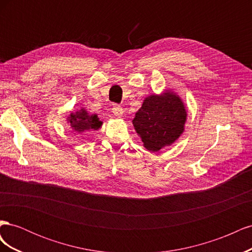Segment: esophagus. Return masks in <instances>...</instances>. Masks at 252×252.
<instances>
[{"mask_svg": "<svg viewBox=\"0 0 252 252\" xmlns=\"http://www.w3.org/2000/svg\"><path fill=\"white\" fill-rule=\"evenodd\" d=\"M112 112H113L114 116L118 117V118H120V117L123 116L124 110H123V108L121 107L120 105H114L113 107H112Z\"/></svg>", "mask_w": 252, "mask_h": 252, "instance_id": "34e87169", "label": "esophagus"}]
</instances>
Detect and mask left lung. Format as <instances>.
<instances>
[{"label":"left lung","mask_w":252,"mask_h":252,"mask_svg":"<svg viewBox=\"0 0 252 252\" xmlns=\"http://www.w3.org/2000/svg\"><path fill=\"white\" fill-rule=\"evenodd\" d=\"M187 112L180 96L170 91L150 95L135 113L132 124L144 147L158 151L171 145L184 131Z\"/></svg>","instance_id":"8db88e82"}]
</instances>
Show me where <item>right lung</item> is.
Returning a JSON list of instances; mask_svg holds the SVG:
<instances>
[{
  "label": "right lung",
  "instance_id": "right-lung-1",
  "mask_svg": "<svg viewBox=\"0 0 252 252\" xmlns=\"http://www.w3.org/2000/svg\"><path fill=\"white\" fill-rule=\"evenodd\" d=\"M68 122L70 123V126L72 127L73 130L79 133L91 130V129L96 130V129L100 128L103 124V122L98 121L96 114H91L90 116V114H88V112L83 108L75 113H71L70 117H68Z\"/></svg>",
  "mask_w": 252,
  "mask_h": 252
}]
</instances>
